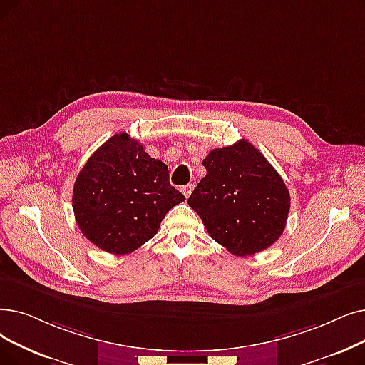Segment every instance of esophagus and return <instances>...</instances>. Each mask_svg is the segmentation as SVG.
I'll return each mask as SVG.
<instances>
[{
	"mask_svg": "<svg viewBox=\"0 0 365 365\" xmlns=\"http://www.w3.org/2000/svg\"><path fill=\"white\" fill-rule=\"evenodd\" d=\"M192 189H194V185H192V183H189V185H185V186H182V187H180V191H182V194H183V195L187 198L189 195H191Z\"/></svg>",
	"mask_w": 365,
	"mask_h": 365,
	"instance_id": "34e87169",
	"label": "esophagus"
}]
</instances>
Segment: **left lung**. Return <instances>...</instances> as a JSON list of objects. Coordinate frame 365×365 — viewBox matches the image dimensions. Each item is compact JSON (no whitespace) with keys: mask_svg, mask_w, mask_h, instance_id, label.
I'll use <instances>...</instances> for the list:
<instances>
[{"mask_svg":"<svg viewBox=\"0 0 365 365\" xmlns=\"http://www.w3.org/2000/svg\"><path fill=\"white\" fill-rule=\"evenodd\" d=\"M202 165L207 174L187 204L212 239L237 257L270 247L282 235L291 207L288 187L273 165L246 140L213 149Z\"/></svg>","mask_w":365,"mask_h":365,"instance_id":"left-lung-1","label":"left lung"}]
</instances>
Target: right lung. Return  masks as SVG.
<instances>
[{"label": "right lung", "mask_w": 365, "mask_h": 365, "mask_svg": "<svg viewBox=\"0 0 365 365\" xmlns=\"http://www.w3.org/2000/svg\"><path fill=\"white\" fill-rule=\"evenodd\" d=\"M182 201V192L168 182V167L126 133L92 153L73 187L78 228L113 255H126L149 242L168 210Z\"/></svg>", "instance_id": "obj_1"}]
</instances>
